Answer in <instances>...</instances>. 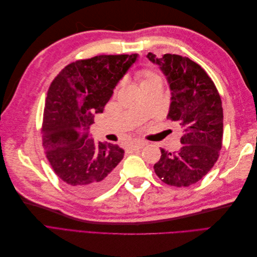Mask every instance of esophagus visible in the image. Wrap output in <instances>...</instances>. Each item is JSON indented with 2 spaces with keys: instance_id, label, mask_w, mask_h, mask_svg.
Masks as SVG:
<instances>
[{
  "instance_id": "1",
  "label": "esophagus",
  "mask_w": 257,
  "mask_h": 257,
  "mask_svg": "<svg viewBox=\"0 0 257 257\" xmlns=\"http://www.w3.org/2000/svg\"><path fill=\"white\" fill-rule=\"evenodd\" d=\"M145 145L146 144L144 142H134V143L128 145V148L131 150H139V149H142Z\"/></svg>"
}]
</instances>
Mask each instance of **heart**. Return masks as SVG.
Listing matches in <instances>:
<instances>
[{
    "mask_svg": "<svg viewBox=\"0 0 257 257\" xmlns=\"http://www.w3.org/2000/svg\"><path fill=\"white\" fill-rule=\"evenodd\" d=\"M139 77H141L142 83H144L146 81H150L152 79L159 78L158 75H155L154 73H152L150 71H143V72H141V74H139Z\"/></svg>",
    "mask_w": 257,
    "mask_h": 257,
    "instance_id": "obj_1",
    "label": "heart"
}]
</instances>
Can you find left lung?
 Instances as JSON below:
<instances>
[{"mask_svg": "<svg viewBox=\"0 0 257 257\" xmlns=\"http://www.w3.org/2000/svg\"><path fill=\"white\" fill-rule=\"evenodd\" d=\"M147 58L166 76L172 98L167 119L181 128L182 147L177 152L161 149L154 172L173 186L198 182L219 159L223 139L222 100L205 69L186 57L149 52Z\"/></svg>", "mask_w": 257, "mask_h": 257, "instance_id": "obj_1", "label": "left lung"}]
</instances>
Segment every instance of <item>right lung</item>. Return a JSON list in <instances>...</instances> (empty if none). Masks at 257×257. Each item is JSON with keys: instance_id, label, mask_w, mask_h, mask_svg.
<instances>
[{"instance_id": "right-lung-1", "label": "right lung", "mask_w": 257, "mask_h": 257, "mask_svg": "<svg viewBox=\"0 0 257 257\" xmlns=\"http://www.w3.org/2000/svg\"><path fill=\"white\" fill-rule=\"evenodd\" d=\"M137 53L96 56L66 65L51 82L43 118V146L53 172L74 192L96 195L118 176L124 150L90 136L94 113H102Z\"/></svg>"}]
</instances>
